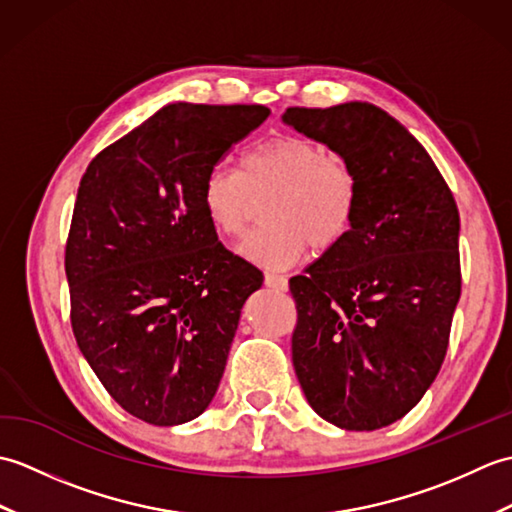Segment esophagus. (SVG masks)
<instances>
[{
	"instance_id": "34e87169",
	"label": "esophagus",
	"mask_w": 512,
	"mask_h": 512,
	"mask_svg": "<svg viewBox=\"0 0 512 512\" xmlns=\"http://www.w3.org/2000/svg\"><path fill=\"white\" fill-rule=\"evenodd\" d=\"M266 286L273 290H286L288 279L284 275H277V273H266Z\"/></svg>"
}]
</instances>
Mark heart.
Here are the masks:
<instances>
[{
	"label": "heart",
	"mask_w": 512,
	"mask_h": 512,
	"mask_svg": "<svg viewBox=\"0 0 512 512\" xmlns=\"http://www.w3.org/2000/svg\"><path fill=\"white\" fill-rule=\"evenodd\" d=\"M273 193L264 228L239 244V255L264 268H286L314 248H332L350 231L358 180L350 162L310 138L281 134L250 147L237 169L213 167L202 182V211L217 235L239 237L255 198Z\"/></svg>",
	"instance_id": "heart-1"
}]
</instances>
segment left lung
Here are the masks:
<instances>
[{
	"instance_id": "obj_1",
	"label": "left lung",
	"mask_w": 512,
	"mask_h": 512,
	"mask_svg": "<svg viewBox=\"0 0 512 512\" xmlns=\"http://www.w3.org/2000/svg\"><path fill=\"white\" fill-rule=\"evenodd\" d=\"M284 123L350 162V231L290 279L292 365L310 407L345 431L400 420L436 380L460 301V213L431 156L372 103L288 107Z\"/></svg>"
}]
</instances>
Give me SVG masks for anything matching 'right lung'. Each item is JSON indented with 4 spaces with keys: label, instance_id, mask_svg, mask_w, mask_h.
Segmentation results:
<instances>
[{
    "label": "right lung",
    "instance_id": "right-lung-1",
    "mask_svg": "<svg viewBox=\"0 0 512 512\" xmlns=\"http://www.w3.org/2000/svg\"><path fill=\"white\" fill-rule=\"evenodd\" d=\"M264 105L171 103L105 147L76 193L65 275L85 361L156 427L211 405L244 301L264 275L217 242L202 182Z\"/></svg>",
    "mask_w": 512,
    "mask_h": 512
}]
</instances>
